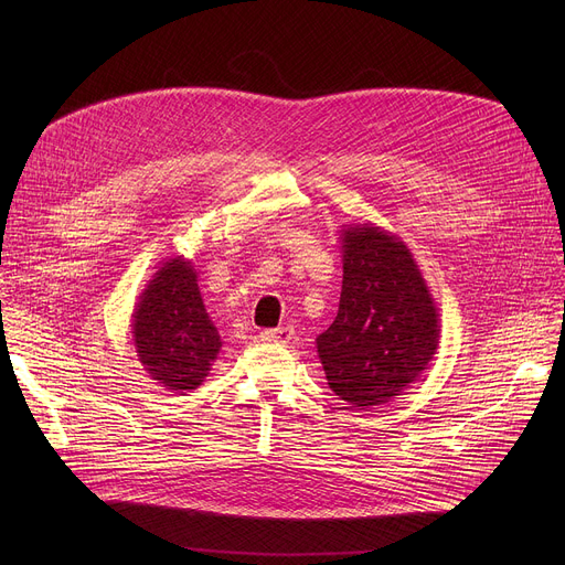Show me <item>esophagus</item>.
Returning a JSON list of instances; mask_svg holds the SVG:
<instances>
[{"label": "esophagus", "instance_id": "obj_1", "mask_svg": "<svg viewBox=\"0 0 565 565\" xmlns=\"http://www.w3.org/2000/svg\"><path fill=\"white\" fill-rule=\"evenodd\" d=\"M295 335V329L292 327H279V329H270V331H264L262 333V340L266 342H290Z\"/></svg>", "mask_w": 565, "mask_h": 565}]
</instances>
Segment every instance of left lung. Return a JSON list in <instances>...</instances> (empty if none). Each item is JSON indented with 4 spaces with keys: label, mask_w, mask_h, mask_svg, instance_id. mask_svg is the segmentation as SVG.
Listing matches in <instances>:
<instances>
[{
    "label": "left lung",
    "mask_w": 565,
    "mask_h": 565,
    "mask_svg": "<svg viewBox=\"0 0 565 565\" xmlns=\"http://www.w3.org/2000/svg\"><path fill=\"white\" fill-rule=\"evenodd\" d=\"M342 295L333 324L317 335L329 386L369 409L405 393L438 351L434 295L397 234L364 221L342 225Z\"/></svg>",
    "instance_id": "1"
}]
</instances>
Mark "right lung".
Segmentation results:
<instances>
[{"instance_id":"add662e5","label":"right lung","mask_w":565,"mask_h":565,"mask_svg":"<svg viewBox=\"0 0 565 565\" xmlns=\"http://www.w3.org/2000/svg\"><path fill=\"white\" fill-rule=\"evenodd\" d=\"M131 338L156 384L179 393L203 384L223 342L190 259L172 257L151 275L131 312Z\"/></svg>"}]
</instances>
